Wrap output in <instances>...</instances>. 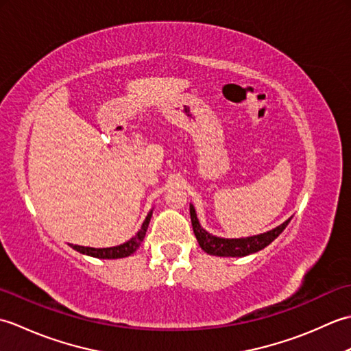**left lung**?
I'll use <instances>...</instances> for the list:
<instances>
[{
    "instance_id": "1",
    "label": "left lung",
    "mask_w": 351,
    "mask_h": 351,
    "mask_svg": "<svg viewBox=\"0 0 351 351\" xmlns=\"http://www.w3.org/2000/svg\"><path fill=\"white\" fill-rule=\"evenodd\" d=\"M190 217H191L193 232H195L200 247H202V250H205L206 253H210V255H217V256H247L250 253L263 250L282 234V230L285 229L289 223V220H287L285 223H282L280 226L274 228L273 230H268V232L261 234V235L229 240V238H219V237L210 235L205 229L200 228L199 220L196 217V211L195 208H193V205H190Z\"/></svg>"
}]
</instances>
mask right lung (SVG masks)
Masks as SVG:
<instances>
[{
    "label": "right lung",
    "mask_w": 351,
    "mask_h": 351,
    "mask_svg": "<svg viewBox=\"0 0 351 351\" xmlns=\"http://www.w3.org/2000/svg\"><path fill=\"white\" fill-rule=\"evenodd\" d=\"M151 215H152V211L147 214V217L145 219L143 225H141V229L138 230L136 237H132L130 241H126L121 245H116V247L95 249V247H84V245H75V244H71V247L73 250L83 253V255H88V256H93V258H101V259H117V258L130 256L131 253H134L140 247L141 241L145 240V235H146V230H147V226H149V220H151Z\"/></svg>",
    "instance_id": "add662e5"
}]
</instances>
